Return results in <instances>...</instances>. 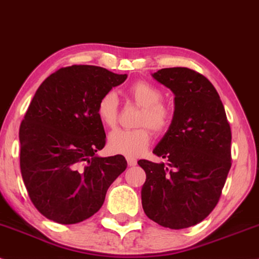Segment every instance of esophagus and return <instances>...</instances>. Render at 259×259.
<instances>
[{
  "label": "esophagus",
  "mask_w": 259,
  "mask_h": 259,
  "mask_svg": "<svg viewBox=\"0 0 259 259\" xmlns=\"http://www.w3.org/2000/svg\"><path fill=\"white\" fill-rule=\"evenodd\" d=\"M126 161H127V164L130 165V166H135V165L138 164V160H136L135 158H133V157H127Z\"/></svg>",
  "instance_id": "1"
}]
</instances>
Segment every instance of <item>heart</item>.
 <instances>
[{"instance_id": "b5f03b06", "label": "heart", "mask_w": 259, "mask_h": 259, "mask_svg": "<svg viewBox=\"0 0 259 259\" xmlns=\"http://www.w3.org/2000/svg\"><path fill=\"white\" fill-rule=\"evenodd\" d=\"M127 94L142 111L140 113L138 125L143 126L135 130H114L108 136V147L117 154L125 157H139L148 148L152 140L151 126L154 132L161 133L171 123V110L161 102L163 93L153 84L139 80L127 90ZM102 124L108 127L117 125L118 100L113 92H108L100 99L96 110Z\"/></svg>"}]
</instances>
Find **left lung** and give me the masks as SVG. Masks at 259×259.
<instances>
[{
	"label": "left lung",
	"mask_w": 259,
	"mask_h": 259,
	"mask_svg": "<svg viewBox=\"0 0 259 259\" xmlns=\"http://www.w3.org/2000/svg\"><path fill=\"white\" fill-rule=\"evenodd\" d=\"M152 77L169 88L175 110L153 149L164 163L138 161L146 172L141 189L148 219L170 229L205 220L220 200L232 166V132L219 93L206 77L187 67L161 68Z\"/></svg>",
	"instance_id": "obj_1"
}]
</instances>
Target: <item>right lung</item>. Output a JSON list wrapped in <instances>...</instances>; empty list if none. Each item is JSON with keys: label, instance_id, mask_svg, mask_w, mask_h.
I'll return each mask as SVG.
<instances>
[{"label": "right lung", "instance_id": "obj_1", "mask_svg": "<svg viewBox=\"0 0 259 259\" xmlns=\"http://www.w3.org/2000/svg\"><path fill=\"white\" fill-rule=\"evenodd\" d=\"M126 77L73 65L37 89L19 130L20 170L31 201L48 220L74 224L92 217L126 169L123 155L96 154L106 143L98 104Z\"/></svg>", "mask_w": 259, "mask_h": 259}]
</instances>
